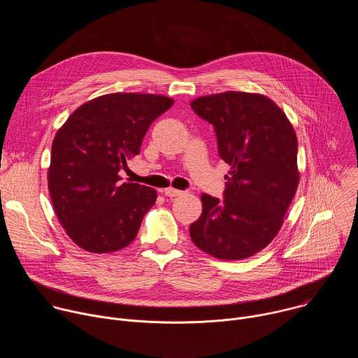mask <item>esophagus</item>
<instances>
[{
  "label": "esophagus",
  "mask_w": 358,
  "mask_h": 358,
  "mask_svg": "<svg viewBox=\"0 0 358 358\" xmlns=\"http://www.w3.org/2000/svg\"><path fill=\"white\" fill-rule=\"evenodd\" d=\"M163 192H164V195H166V196H177V195H181V194H182V191L176 189V188H173V187L166 188Z\"/></svg>",
  "instance_id": "1"
}]
</instances>
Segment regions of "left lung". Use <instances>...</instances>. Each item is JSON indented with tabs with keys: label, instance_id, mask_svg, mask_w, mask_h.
I'll return each instance as SVG.
<instances>
[{
	"label": "left lung",
	"instance_id": "obj_1",
	"mask_svg": "<svg viewBox=\"0 0 358 358\" xmlns=\"http://www.w3.org/2000/svg\"><path fill=\"white\" fill-rule=\"evenodd\" d=\"M191 108L214 126L220 157L231 170L224 199L201 195L202 214L189 236L214 258L246 259L273 241L296 194L294 129L275 101L259 93L201 96Z\"/></svg>",
	"mask_w": 358,
	"mask_h": 358
}]
</instances>
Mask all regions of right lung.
I'll return each mask as SVG.
<instances>
[{
    "label": "right lung",
    "mask_w": 358,
    "mask_h": 358,
    "mask_svg": "<svg viewBox=\"0 0 358 358\" xmlns=\"http://www.w3.org/2000/svg\"><path fill=\"white\" fill-rule=\"evenodd\" d=\"M173 105L162 94L109 93L79 106L57 131L48 189L61 225L82 249L109 253L134 241L157 191L123 182L119 171Z\"/></svg>",
    "instance_id": "obj_1"
}]
</instances>
